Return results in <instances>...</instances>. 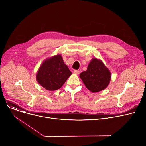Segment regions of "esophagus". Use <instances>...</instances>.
Instances as JSON below:
<instances>
[{
  "label": "esophagus",
  "mask_w": 146,
  "mask_h": 146,
  "mask_svg": "<svg viewBox=\"0 0 146 146\" xmlns=\"http://www.w3.org/2000/svg\"><path fill=\"white\" fill-rule=\"evenodd\" d=\"M73 73H74V74H79L80 73V71L78 70H74L73 71Z\"/></svg>",
  "instance_id": "esophagus-1"
}]
</instances>
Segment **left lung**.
Returning <instances> with one entry per match:
<instances>
[{
	"instance_id": "1",
	"label": "left lung",
	"mask_w": 146,
	"mask_h": 146,
	"mask_svg": "<svg viewBox=\"0 0 146 146\" xmlns=\"http://www.w3.org/2000/svg\"><path fill=\"white\" fill-rule=\"evenodd\" d=\"M86 87L95 93L105 89L110 84L111 73L101 60L93 58L86 71L79 75Z\"/></svg>"
}]
</instances>
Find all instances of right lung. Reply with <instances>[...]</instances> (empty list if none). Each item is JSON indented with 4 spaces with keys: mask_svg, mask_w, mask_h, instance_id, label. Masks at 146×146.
I'll use <instances>...</instances> for the list:
<instances>
[{
    "mask_svg": "<svg viewBox=\"0 0 146 146\" xmlns=\"http://www.w3.org/2000/svg\"><path fill=\"white\" fill-rule=\"evenodd\" d=\"M72 74L62 57L57 54L44 61L36 78L40 85L48 90L60 89Z\"/></svg>",
    "mask_w": 146,
    "mask_h": 146,
    "instance_id": "1",
    "label": "right lung"
}]
</instances>
